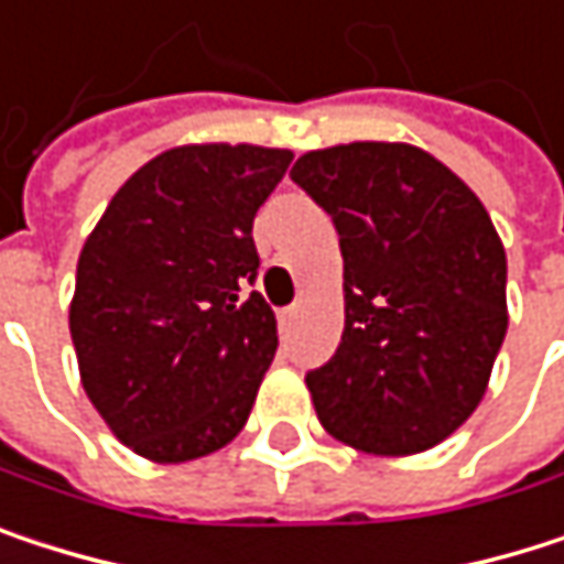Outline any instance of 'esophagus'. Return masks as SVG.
Masks as SVG:
<instances>
[{
    "instance_id": "1",
    "label": "esophagus",
    "mask_w": 564,
    "mask_h": 564,
    "mask_svg": "<svg viewBox=\"0 0 564 564\" xmlns=\"http://www.w3.org/2000/svg\"><path fill=\"white\" fill-rule=\"evenodd\" d=\"M295 318H299V305H289V308H282V312H279V325H282L285 332L295 325Z\"/></svg>"
}]
</instances>
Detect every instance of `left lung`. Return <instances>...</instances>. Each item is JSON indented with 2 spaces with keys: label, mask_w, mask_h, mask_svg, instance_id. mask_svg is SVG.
Returning a JSON list of instances; mask_svg holds the SVG:
<instances>
[{
  "label": "left lung",
  "mask_w": 564,
  "mask_h": 564,
  "mask_svg": "<svg viewBox=\"0 0 564 564\" xmlns=\"http://www.w3.org/2000/svg\"><path fill=\"white\" fill-rule=\"evenodd\" d=\"M292 180L332 216L345 332L305 375L341 443L408 456L436 446L486 394L506 338V249L476 193L411 143L308 150Z\"/></svg>",
  "instance_id": "8db88e82"
}]
</instances>
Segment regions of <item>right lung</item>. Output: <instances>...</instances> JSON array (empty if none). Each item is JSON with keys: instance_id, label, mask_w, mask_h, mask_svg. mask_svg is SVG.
Masks as SVG:
<instances>
[{"instance_id": "add662e5", "label": "right lung", "mask_w": 564, "mask_h": 564, "mask_svg": "<svg viewBox=\"0 0 564 564\" xmlns=\"http://www.w3.org/2000/svg\"><path fill=\"white\" fill-rule=\"evenodd\" d=\"M292 150L173 147L115 193L88 236L68 312L85 394L153 463L226 446L249 421L279 328L249 285L252 219Z\"/></svg>"}]
</instances>
